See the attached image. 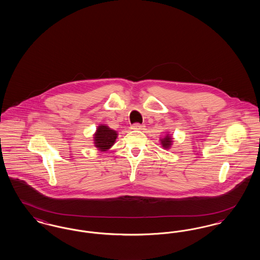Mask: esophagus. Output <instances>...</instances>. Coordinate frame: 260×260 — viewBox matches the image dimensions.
I'll return each instance as SVG.
<instances>
[{"label":"esophagus","mask_w":260,"mask_h":260,"mask_svg":"<svg viewBox=\"0 0 260 260\" xmlns=\"http://www.w3.org/2000/svg\"><path fill=\"white\" fill-rule=\"evenodd\" d=\"M144 128V125L140 124H134L132 125V129H136V131H141Z\"/></svg>","instance_id":"obj_1"}]
</instances>
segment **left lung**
<instances>
[{
    "label": "left lung",
    "mask_w": 260,
    "mask_h": 260,
    "mask_svg": "<svg viewBox=\"0 0 260 260\" xmlns=\"http://www.w3.org/2000/svg\"><path fill=\"white\" fill-rule=\"evenodd\" d=\"M161 146L165 149H169L173 144V137L170 135H166L164 138H161Z\"/></svg>",
    "instance_id": "left-lung-1"
}]
</instances>
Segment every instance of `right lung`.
I'll return each mask as SVG.
<instances>
[{"label":"right lung","mask_w":260,"mask_h":260,"mask_svg":"<svg viewBox=\"0 0 260 260\" xmlns=\"http://www.w3.org/2000/svg\"><path fill=\"white\" fill-rule=\"evenodd\" d=\"M117 136L118 134L116 131H113L105 124H100L93 137L94 146L100 151H106L114 145Z\"/></svg>","instance_id":"1"}]
</instances>
